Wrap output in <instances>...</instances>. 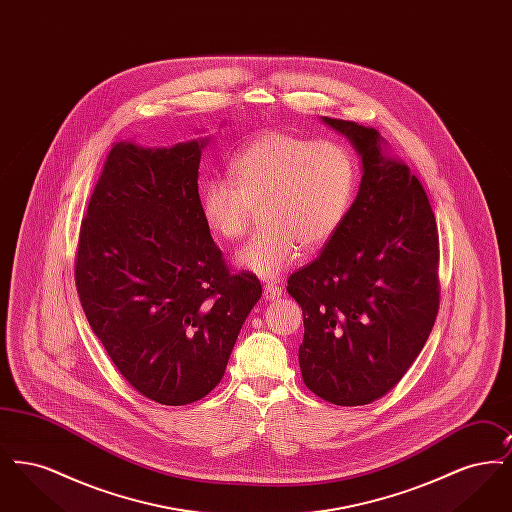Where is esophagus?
I'll return each instance as SVG.
<instances>
[{
    "mask_svg": "<svg viewBox=\"0 0 512 512\" xmlns=\"http://www.w3.org/2000/svg\"><path fill=\"white\" fill-rule=\"evenodd\" d=\"M280 295H282V288L278 284H274V282L265 284V299L272 301V299H278Z\"/></svg>",
    "mask_w": 512,
    "mask_h": 512,
    "instance_id": "34e87169",
    "label": "esophagus"
}]
</instances>
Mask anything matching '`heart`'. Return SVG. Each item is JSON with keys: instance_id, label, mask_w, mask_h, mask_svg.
Segmentation results:
<instances>
[{"instance_id": "heart-1", "label": "heart", "mask_w": 512, "mask_h": 512, "mask_svg": "<svg viewBox=\"0 0 512 512\" xmlns=\"http://www.w3.org/2000/svg\"><path fill=\"white\" fill-rule=\"evenodd\" d=\"M230 178L199 188L205 224L222 240L244 238L255 209L263 228L238 253V265L276 278L318 251L345 222L357 190V163L347 147L270 130L245 144L228 165Z\"/></svg>"}]
</instances>
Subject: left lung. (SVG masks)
Segmentation results:
<instances>
[{"instance_id": "8db88e82", "label": "left lung", "mask_w": 512, "mask_h": 512, "mask_svg": "<svg viewBox=\"0 0 512 512\" xmlns=\"http://www.w3.org/2000/svg\"><path fill=\"white\" fill-rule=\"evenodd\" d=\"M363 157L361 188L338 234L288 278L303 311V382L340 407L393 390L439 309L438 224L420 180L391 161L372 126L324 117Z\"/></svg>"}]
</instances>
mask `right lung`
Listing matches in <instances>:
<instances>
[{"label": "right lung", "instance_id": "1", "mask_svg": "<svg viewBox=\"0 0 512 512\" xmlns=\"http://www.w3.org/2000/svg\"><path fill=\"white\" fill-rule=\"evenodd\" d=\"M203 142L109 151L74 255L86 318L122 378L161 405L219 386L261 282L234 272L205 224Z\"/></svg>", "mask_w": 512, "mask_h": 512}]
</instances>
